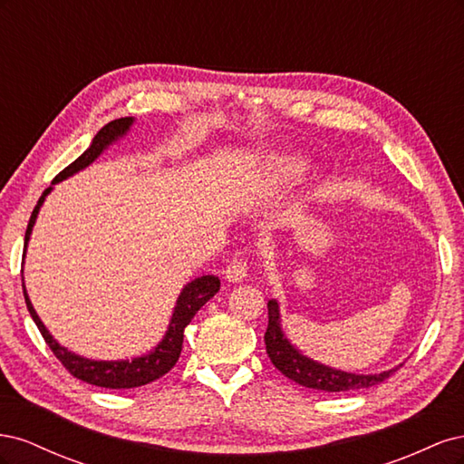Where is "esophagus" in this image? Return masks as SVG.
Masks as SVG:
<instances>
[{
  "mask_svg": "<svg viewBox=\"0 0 464 464\" xmlns=\"http://www.w3.org/2000/svg\"><path fill=\"white\" fill-rule=\"evenodd\" d=\"M224 276L230 283H242V280L247 276V263L242 257H234L232 261H228L227 269H224Z\"/></svg>",
  "mask_w": 464,
  "mask_h": 464,
  "instance_id": "obj_1",
  "label": "esophagus"
}]
</instances>
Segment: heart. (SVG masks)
<instances>
[{
	"mask_svg": "<svg viewBox=\"0 0 464 464\" xmlns=\"http://www.w3.org/2000/svg\"><path fill=\"white\" fill-rule=\"evenodd\" d=\"M285 166H286L288 174H292V176H300V174L304 172L305 162H304L302 159H288V160L285 162Z\"/></svg>",
	"mask_w": 464,
	"mask_h": 464,
	"instance_id": "heart-1",
	"label": "heart"
}]
</instances>
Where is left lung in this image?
Listing matches in <instances>:
<instances>
[{"mask_svg": "<svg viewBox=\"0 0 464 464\" xmlns=\"http://www.w3.org/2000/svg\"><path fill=\"white\" fill-rule=\"evenodd\" d=\"M266 310H269V325H266V331H265L266 354H269L275 368L280 373H285L288 379H292V382H296L304 387L317 389V391L341 392V391H358V389H368V387L379 385L382 382H385L391 373H395V370H389L375 375H356V373H346L341 370L327 368L323 366V363L305 358L285 339L283 331H280L276 302L271 300L266 304Z\"/></svg>", "mask_w": 464, "mask_h": 464, "instance_id": "obj_1", "label": "left lung"}]
</instances>
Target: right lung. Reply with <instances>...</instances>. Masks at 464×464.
I'll use <instances>...</instances> for the list:
<instances>
[{
    "label": "right lung",
    "instance_id": "obj_1",
    "mask_svg": "<svg viewBox=\"0 0 464 464\" xmlns=\"http://www.w3.org/2000/svg\"><path fill=\"white\" fill-rule=\"evenodd\" d=\"M131 123H133L131 118H120V120L106 123L104 128L94 135L92 145L85 152H82L77 160H73L67 168H63V170L53 178V184H55V181H62L72 174L82 170L85 166H89L111 141H116L120 135L128 131ZM50 189L52 188H48L44 193H42V198L38 199V203L33 210L29 227H26V232H24L23 257H24V251H26V242H29L31 230L34 227L38 208H40L42 201H44L46 195L50 193ZM218 288H220V280L213 275H205V276L191 280V283L179 294L176 310H174V315H172L170 329H168L164 341L157 348H154V353H150L149 356L135 358L131 362L130 360H125V362H92V360L72 354L69 350H65L63 346L55 343L52 339V334L46 331V327L42 325V321L36 315L29 296H26L24 285H23V294H24L26 307H29V314L34 319L40 334L44 336V341L50 346L53 356L62 362V366L69 373H72L77 379H81V382H87V383L96 385V387L133 389V387L147 385L150 382H157L159 377H162L164 373H168L176 366V362H178L179 353H181V344H184L186 327L191 323L193 315L198 314L201 307L215 296Z\"/></svg>",
    "mask_w": 464,
    "mask_h": 464
}]
</instances>
